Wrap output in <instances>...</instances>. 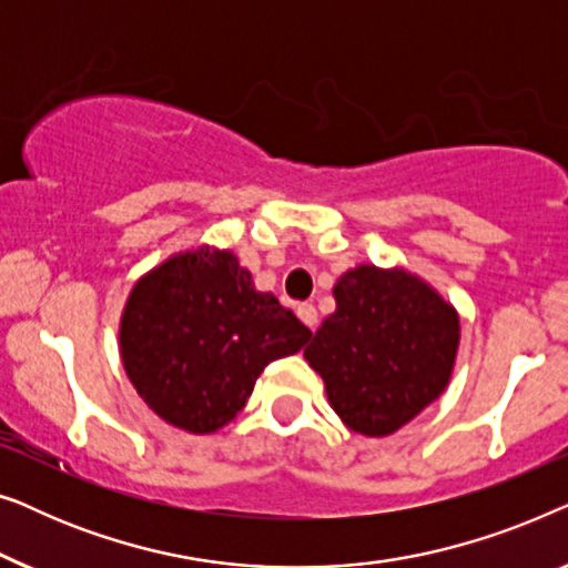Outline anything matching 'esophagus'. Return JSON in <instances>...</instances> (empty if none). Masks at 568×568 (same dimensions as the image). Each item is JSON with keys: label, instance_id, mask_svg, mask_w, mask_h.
Listing matches in <instances>:
<instances>
[{"label": "esophagus", "instance_id": "esophagus-1", "mask_svg": "<svg viewBox=\"0 0 568 568\" xmlns=\"http://www.w3.org/2000/svg\"><path fill=\"white\" fill-rule=\"evenodd\" d=\"M297 317L307 325L310 331L317 328V310L313 305H307V302L305 305H297Z\"/></svg>", "mask_w": 568, "mask_h": 568}]
</instances>
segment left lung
I'll return each instance as SVG.
<instances>
[{"instance_id":"1","label":"left lung","mask_w":568,"mask_h":568,"mask_svg":"<svg viewBox=\"0 0 568 568\" xmlns=\"http://www.w3.org/2000/svg\"><path fill=\"white\" fill-rule=\"evenodd\" d=\"M336 313L305 359L331 408L364 437H387L445 393L460 346V315L410 271L362 263L333 286Z\"/></svg>"}]
</instances>
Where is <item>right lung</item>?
Instances as JSON below:
<instances>
[{"mask_svg":"<svg viewBox=\"0 0 568 568\" xmlns=\"http://www.w3.org/2000/svg\"><path fill=\"white\" fill-rule=\"evenodd\" d=\"M310 336L274 294L255 290L235 253L201 245L139 278L119 346L131 385L162 422L214 434L243 410L263 367Z\"/></svg>","mask_w":568,"mask_h":568,"instance_id":"add662e5","label":"right lung"}]
</instances>
